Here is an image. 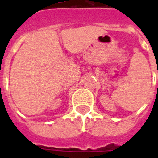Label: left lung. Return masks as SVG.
<instances>
[{
	"instance_id": "obj_1",
	"label": "left lung",
	"mask_w": 158,
	"mask_h": 158,
	"mask_svg": "<svg viewBox=\"0 0 158 158\" xmlns=\"http://www.w3.org/2000/svg\"><path fill=\"white\" fill-rule=\"evenodd\" d=\"M157 86H158V84H157Z\"/></svg>"
}]
</instances>
